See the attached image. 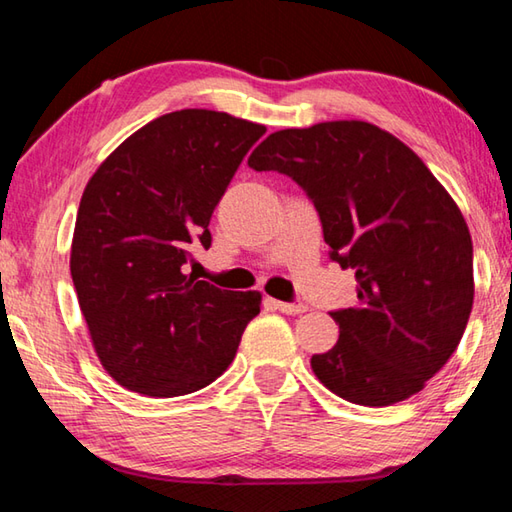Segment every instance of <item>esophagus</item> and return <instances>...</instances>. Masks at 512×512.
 <instances>
[{
    "label": "esophagus",
    "instance_id": "1",
    "mask_svg": "<svg viewBox=\"0 0 512 512\" xmlns=\"http://www.w3.org/2000/svg\"><path fill=\"white\" fill-rule=\"evenodd\" d=\"M265 306L270 310H279L285 312V315H301V312H306V306L303 303H285V301H276V299H265Z\"/></svg>",
    "mask_w": 512,
    "mask_h": 512
}]
</instances>
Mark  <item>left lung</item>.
Instances as JSON below:
<instances>
[{"instance_id":"8db88e82","label":"left lung","mask_w":512,"mask_h":512,"mask_svg":"<svg viewBox=\"0 0 512 512\" xmlns=\"http://www.w3.org/2000/svg\"><path fill=\"white\" fill-rule=\"evenodd\" d=\"M247 164L288 175L319 213L330 261L355 270L357 306L330 310L337 344L312 371L339 398L387 407L443 369L468 326L472 238L414 150L364 121L281 130Z\"/></svg>"}]
</instances>
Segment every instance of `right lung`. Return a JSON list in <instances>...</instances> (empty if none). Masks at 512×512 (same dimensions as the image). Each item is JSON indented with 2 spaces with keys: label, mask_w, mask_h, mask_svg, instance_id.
Returning <instances> with one entry per match:
<instances>
[{
  "label": "right lung",
  "mask_w": 512,
  "mask_h": 512,
  "mask_svg": "<svg viewBox=\"0 0 512 512\" xmlns=\"http://www.w3.org/2000/svg\"><path fill=\"white\" fill-rule=\"evenodd\" d=\"M265 125L213 110L159 116L125 139L85 186L71 279L96 355L121 387L186 396L227 371L261 294L186 274L195 247Z\"/></svg>",
  "instance_id": "1"
}]
</instances>
